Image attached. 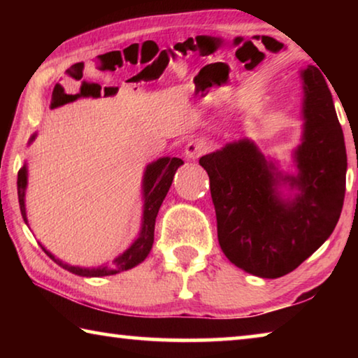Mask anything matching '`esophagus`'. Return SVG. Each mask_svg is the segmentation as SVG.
Returning a JSON list of instances; mask_svg holds the SVG:
<instances>
[{
  "label": "esophagus",
  "mask_w": 358,
  "mask_h": 358,
  "mask_svg": "<svg viewBox=\"0 0 358 358\" xmlns=\"http://www.w3.org/2000/svg\"><path fill=\"white\" fill-rule=\"evenodd\" d=\"M210 148V145L207 141L203 138H192L191 142H187L186 148H185V156L187 159H197L201 157L203 153H207Z\"/></svg>",
  "instance_id": "esophagus-1"
}]
</instances>
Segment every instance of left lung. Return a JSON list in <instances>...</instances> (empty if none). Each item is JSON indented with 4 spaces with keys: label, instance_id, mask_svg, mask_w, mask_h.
Returning <instances> with one entry per match:
<instances>
[{
    "label": "left lung",
    "instance_id": "obj_1",
    "mask_svg": "<svg viewBox=\"0 0 358 358\" xmlns=\"http://www.w3.org/2000/svg\"><path fill=\"white\" fill-rule=\"evenodd\" d=\"M300 77L303 131L290 151L295 173L280 171L250 138L199 161L210 177L222 252L246 273L270 280L290 273L325 243L346 192V145L331 93L316 66Z\"/></svg>",
    "mask_w": 358,
    "mask_h": 358
}]
</instances>
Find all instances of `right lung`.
Returning <instances> with one entry per match:
<instances>
[{"mask_svg": "<svg viewBox=\"0 0 358 358\" xmlns=\"http://www.w3.org/2000/svg\"><path fill=\"white\" fill-rule=\"evenodd\" d=\"M68 96V94H64ZM36 138V134L31 136L28 143H33ZM185 164L180 157H159L153 162L145 167L143 178H142V224L141 230H138L136 240L129 245L128 250H124L120 256L115 257L110 265H101V266H93V268H85V266L78 265H71L66 264L63 260L53 256V254L47 250V248L39 243L42 251H44L48 257H50L53 262L63 266L64 270L71 271V273L85 276V278H99V276H110L121 273V271H126L129 268H134L138 264H142L151 251V246H153L155 240V222L157 211H159L162 201H164L169 189H171V185L173 181V175L177 172V169ZM27 186H28V167L27 162L19 171V178H17V191H19V203H20V211L23 216V221H25L27 226L28 217H27V205H25V196H27Z\"/></svg>", "mask_w": 358, "mask_h": 358, "instance_id": "add662e5", "label": "right lung"}]
</instances>
